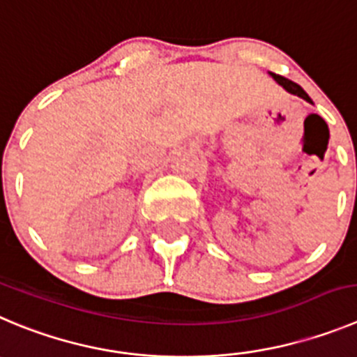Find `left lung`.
<instances>
[{
    "label": "left lung",
    "instance_id": "left-lung-1",
    "mask_svg": "<svg viewBox=\"0 0 357 357\" xmlns=\"http://www.w3.org/2000/svg\"><path fill=\"white\" fill-rule=\"evenodd\" d=\"M269 75H271V77L275 79V81L278 82V84L285 89V91H289V93H291V95H296V96H299V98H303V100H306V102H310V96L306 95V91L299 84H296V82H292V81H289V79L282 77V75H276V73H273V72H269Z\"/></svg>",
    "mask_w": 357,
    "mask_h": 357
}]
</instances>
